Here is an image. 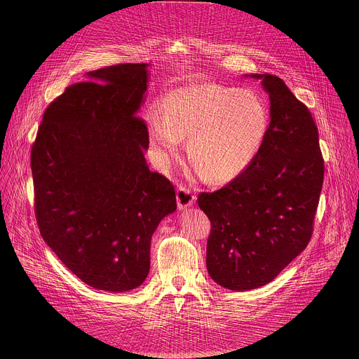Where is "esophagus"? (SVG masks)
Returning a JSON list of instances; mask_svg holds the SVG:
<instances>
[{
  "label": "esophagus",
  "instance_id": "34e87169",
  "mask_svg": "<svg viewBox=\"0 0 359 359\" xmlns=\"http://www.w3.org/2000/svg\"><path fill=\"white\" fill-rule=\"evenodd\" d=\"M195 201H196V196L191 192L189 188L180 187L177 189V205L180 210H187L188 207L195 203Z\"/></svg>",
  "mask_w": 359,
  "mask_h": 359
}]
</instances>
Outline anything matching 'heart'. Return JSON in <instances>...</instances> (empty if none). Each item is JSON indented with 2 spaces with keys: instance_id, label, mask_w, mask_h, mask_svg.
I'll list each match as a JSON object with an SVG mask.
<instances>
[{
  "instance_id": "heart-1",
  "label": "heart",
  "mask_w": 359,
  "mask_h": 359,
  "mask_svg": "<svg viewBox=\"0 0 359 359\" xmlns=\"http://www.w3.org/2000/svg\"><path fill=\"white\" fill-rule=\"evenodd\" d=\"M269 131V110L256 93L218 84L175 88L163 102V116L149 118V138L163 161L175 157L181 138L198 174L222 184L243 172Z\"/></svg>"
}]
</instances>
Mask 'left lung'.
<instances>
[{"instance_id":"left-lung-1","label":"left lung","mask_w":359,"mask_h":359,"mask_svg":"<svg viewBox=\"0 0 359 359\" xmlns=\"http://www.w3.org/2000/svg\"><path fill=\"white\" fill-rule=\"evenodd\" d=\"M249 77L261 80L269 95L265 142L235 180L198 198L211 222L208 275L236 292L272 282L307 248L325 170L307 106L276 76Z\"/></svg>"}]
</instances>
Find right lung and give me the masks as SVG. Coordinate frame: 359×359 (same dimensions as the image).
I'll list each match as a JSON object with an SVG mask.
<instances>
[{"label":"right lung","instance_id":"1","mask_svg":"<svg viewBox=\"0 0 359 359\" xmlns=\"http://www.w3.org/2000/svg\"><path fill=\"white\" fill-rule=\"evenodd\" d=\"M148 63L87 73L47 107L32 149L36 218L57 258L88 286L123 293L151 268V241L177 210L172 184L149 170Z\"/></svg>","mask_w":359,"mask_h":359}]
</instances>
